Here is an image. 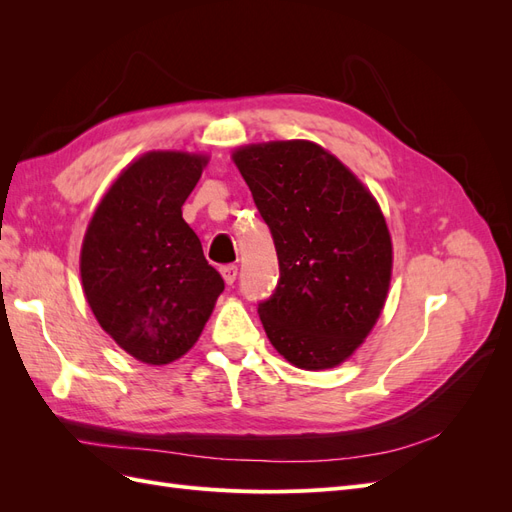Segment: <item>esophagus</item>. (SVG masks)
<instances>
[{"mask_svg": "<svg viewBox=\"0 0 512 512\" xmlns=\"http://www.w3.org/2000/svg\"><path fill=\"white\" fill-rule=\"evenodd\" d=\"M237 265H226V267H222L220 269V273H222V277H224V282L228 284V286H232L235 284V280H237Z\"/></svg>", "mask_w": 512, "mask_h": 512, "instance_id": "obj_1", "label": "esophagus"}]
</instances>
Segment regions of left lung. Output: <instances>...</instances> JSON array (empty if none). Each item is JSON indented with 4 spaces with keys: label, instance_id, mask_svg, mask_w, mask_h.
<instances>
[{
    "label": "left lung",
    "instance_id": "8db88e82",
    "mask_svg": "<svg viewBox=\"0 0 512 512\" xmlns=\"http://www.w3.org/2000/svg\"><path fill=\"white\" fill-rule=\"evenodd\" d=\"M275 243L280 280L258 303L269 342L301 369L335 367L374 327L391 284L393 247L365 185L309 141L232 153Z\"/></svg>",
    "mask_w": 512,
    "mask_h": 512
}]
</instances>
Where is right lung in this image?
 Masks as SVG:
<instances>
[{
	"mask_svg": "<svg viewBox=\"0 0 512 512\" xmlns=\"http://www.w3.org/2000/svg\"><path fill=\"white\" fill-rule=\"evenodd\" d=\"M205 164L181 151L145 153L106 192L83 241L81 280L91 312L147 365L188 352L224 290L181 218Z\"/></svg>",
	"mask_w": 512,
	"mask_h": 512,
	"instance_id": "right-lung-1",
	"label": "right lung"
}]
</instances>
